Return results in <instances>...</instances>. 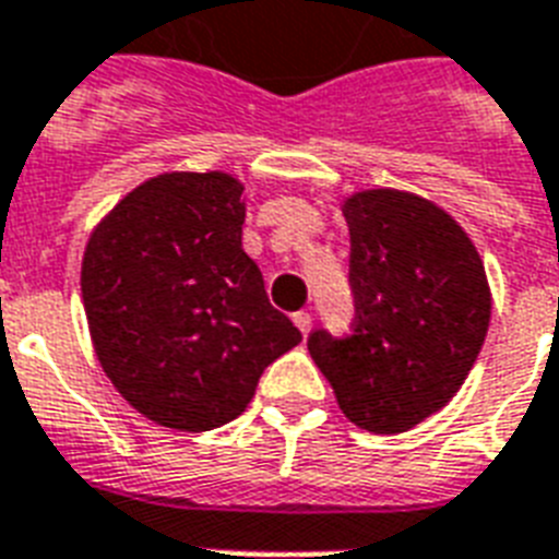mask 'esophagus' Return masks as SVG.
Masks as SVG:
<instances>
[{"label":"esophagus","instance_id":"34e87169","mask_svg":"<svg viewBox=\"0 0 559 559\" xmlns=\"http://www.w3.org/2000/svg\"><path fill=\"white\" fill-rule=\"evenodd\" d=\"M293 322H296V328L301 333H310V328H313V316L310 313H305V310H298V313H293Z\"/></svg>","mask_w":559,"mask_h":559}]
</instances>
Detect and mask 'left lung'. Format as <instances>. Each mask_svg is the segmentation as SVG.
<instances>
[{
	"mask_svg": "<svg viewBox=\"0 0 559 559\" xmlns=\"http://www.w3.org/2000/svg\"><path fill=\"white\" fill-rule=\"evenodd\" d=\"M354 331H313L307 350L342 415L377 435L406 432L464 385L490 324L485 263L435 202L394 188L350 193Z\"/></svg>",
	"mask_w": 559,
	"mask_h": 559,
	"instance_id": "obj_1",
	"label": "left lung"
}]
</instances>
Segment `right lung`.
<instances>
[{
  "mask_svg": "<svg viewBox=\"0 0 559 559\" xmlns=\"http://www.w3.org/2000/svg\"><path fill=\"white\" fill-rule=\"evenodd\" d=\"M243 182L174 170L127 193L90 235L81 293L118 394L153 424L209 432L243 415L263 368L301 333L243 252Z\"/></svg>",
  "mask_w": 559,
  "mask_h": 559,
  "instance_id": "right-lung-1",
  "label": "right lung"
}]
</instances>
